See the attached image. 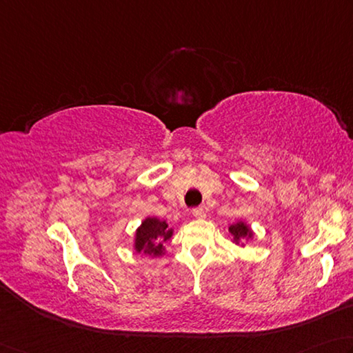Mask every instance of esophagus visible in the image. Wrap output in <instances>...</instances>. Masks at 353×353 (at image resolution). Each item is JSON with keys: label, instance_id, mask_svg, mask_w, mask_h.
I'll return each mask as SVG.
<instances>
[{"label": "esophagus", "instance_id": "34e87169", "mask_svg": "<svg viewBox=\"0 0 353 353\" xmlns=\"http://www.w3.org/2000/svg\"><path fill=\"white\" fill-rule=\"evenodd\" d=\"M192 215L195 219H205L206 217V212H205V209L203 208H194L192 209Z\"/></svg>", "mask_w": 353, "mask_h": 353}]
</instances>
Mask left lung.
Masks as SVG:
<instances>
[{
	"mask_svg": "<svg viewBox=\"0 0 353 353\" xmlns=\"http://www.w3.org/2000/svg\"><path fill=\"white\" fill-rule=\"evenodd\" d=\"M230 232L234 239V242H236L237 245L242 243L246 237L252 236L250 226H246L245 223H242V221H239V223H236V225H231Z\"/></svg>",
	"mask_w": 353,
	"mask_h": 353,
	"instance_id": "1",
	"label": "left lung"
}]
</instances>
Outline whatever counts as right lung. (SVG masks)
Instances as JSON below:
<instances>
[{
  "mask_svg": "<svg viewBox=\"0 0 353 353\" xmlns=\"http://www.w3.org/2000/svg\"><path fill=\"white\" fill-rule=\"evenodd\" d=\"M172 237V230L165 221L158 219H145L136 232V251H142L148 256H161L164 251L163 243Z\"/></svg>",
  "mask_w": 353,
  "mask_h": 353,
  "instance_id": "obj_1",
  "label": "right lung"
}]
</instances>
